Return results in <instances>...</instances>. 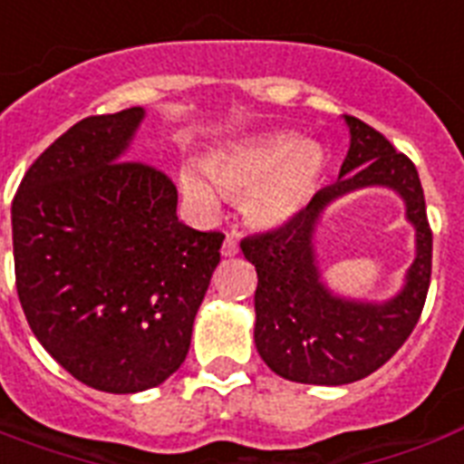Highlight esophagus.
<instances>
[{
    "label": "esophagus",
    "instance_id": "obj_1",
    "mask_svg": "<svg viewBox=\"0 0 464 464\" xmlns=\"http://www.w3.org/2000/svg\"><path fill=\"white\" fill-rule=\"evenodd\" d=\"M221 255H224V257H236V255H238V243L233 238H226L224 246H221Z\"/></svg>",
    "mask_w": 464,
    "mask_h": 464
}]
</instances>
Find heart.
<instances>
[{"label":"heart","instance_id":"b5f03b06","mask_svg":"<svg viewBox=\"0 0 464 464\" xmlns=\"http://www.w3.org/2000/svg\"><path fill=\"white\" fill-rule=\"evenodd\" d=\"M327 156L313 140L296 134H262L233 141L202 160L204 174L182 170L180 192L197 211L211 214L221 195L240 199L243 217L257 228L289 224L315 199Z\"/></svg>","mask_w":464,"mask_h":464}]
</instances>
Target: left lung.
Instances as JSON below:
<instances>
[{"instance_id": "8db88e82", "label": "left lung", "mask_w": 464, "mask_h": 464, "mask_svg": "<svg viewBox=\"0 0 464 464\" xmlns=\"http://www.w3.org/2000/svg\"><path fill=\"white\" fill-rule=\"evenodd\" d=\"M344 122L349 151L337 182L320 189L294 221L240 243L257 269L255 346L276 375L305 385H346L378 371L419 323L431 282L433 236L417 168L373 127L352 115ZM366 187L392 188L415 226V260L388 302L332 292L316 260V226L326 207Z\"/></svg>"}]
</instances>
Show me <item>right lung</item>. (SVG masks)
Instances as JSON below:
<instances>
[{
	"label": "right lung",
	"instance_id": "add662e5",
	"mask_svg": "<svg viewBox=\"0 0 464 464\" xmlns=\"http://www.w3.org/2000/svg\"><path fill=\"white\" fill-rule=\"evenodd\" d=\"M144 108L96 115L28 168L11 204L16 291L47 353L89 388H156L188 356L224 233L178 221V189L125 160Z\"/></svg>",
	"mask_w": 464,
	"mask_h": 464
}]
</instances>
